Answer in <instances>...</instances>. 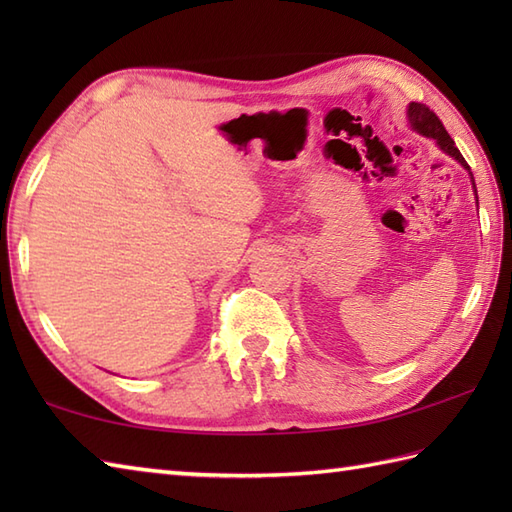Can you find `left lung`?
I'll return each instance as SVG.
<instances>
[{
  "label": "left lung",
  "instance_id": "left-lung-1",
  "mask_svg": "<svg viewBox=\"0 0 512 512\" xmlns=\"http://www.w3.org/2000/svg\"><path fill=\"white\" fill-rule=\"evenodd\" d=\"M407 116H409V123H411V127L416 129L418 134H422V136H427V138H433V140H436L438 147L444 151V154H449L451 158L458 160L464 169H469V171H471V167L466 165L464 156L460 154V149L455 147L453 138L449 136L447 129H444V125H442L440 118L436 116V112H431L429 107H427V105H422V103H409ZM471 178H473V173H471ZM473 189H475V180H473ZM475 195H477V189H475Z\"/></svg>",
  "mask_w": 512,
  "mask_h": 512
}]
</instances>
